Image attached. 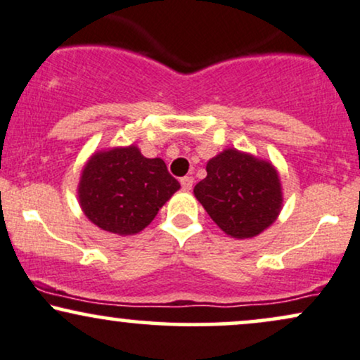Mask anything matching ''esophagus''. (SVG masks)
Segmentation results:
<instances>
[{"label": "esophagus", "instance_id": "34e87169", "mask_svg": "<svg viewBox=\"0 0 360 360\" xmlns=\"http://www.w3.org/2000/svg\"><path fill=\"white\" fill-rule=\"evenodd\" d=\"M193 183H194L193 177L191 176H186V177H183V179H181V188H183L184 191H191Z\"/></svg>", "mask_w": 360, "mask_h": 360}]
</instances>
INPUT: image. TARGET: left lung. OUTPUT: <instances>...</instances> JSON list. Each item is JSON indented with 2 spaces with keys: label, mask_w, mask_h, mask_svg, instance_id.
Instances as JSON below:
<instances>
[{
  "label": "left lung",
  "mask_w": 360,
  "mask_h": 360,
  "mask_svg": "<svg viewBox=\"0 0 360 360\" xmlns=\"http://www.w3.org/2000/svg\"><path fill=\"white\" fill-rule=\"evenodd\" d=\"M206 172L194 196L228 236L248 240L276 221L283 191L270 161L228 147L207 161Z\"/></svg>",
  "instance_id": "8db88e82"
}]
</instances>
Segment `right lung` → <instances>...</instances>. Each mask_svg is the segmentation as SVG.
<instances>
[{
	"label": "right lung",
	"mask_w": 360,
	"mask_h": 360,
	"mask_svg": "<svg viewBox=\"0 0 360 360\" xmlns=\"http://www.w3.org/2000/svg\"><path fill=\"white\" fill-rule=\"evenodd\" d=\"M181 184L161 158L136 144L95 150L82 169L77 196L90 223L119 236L141 233Z\"/></svg>",
	"instance_id": "add662e5"
}]
</instances>
